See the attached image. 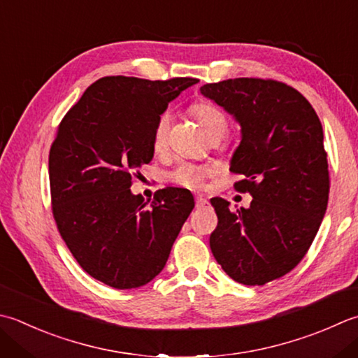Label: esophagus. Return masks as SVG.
<instances>
[{
	"instance_id": "esophagus-1",
	"label": "esophagus",
	"mask_w": 358,
	"mask_h": 358,
	"mask_svg": "<svg viewBox=\"0 0 358 358\" xmlns=\"http://www.w3.org/2000/svg\"><path fill=\"white\" fill-rule=\"evenodd\" d=\"M205 205H208L206 199H203V197H197V199H195V206H197V208H203Z\"/></svg>"
}]
</instances>
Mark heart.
Masks as SVG:
<instances>
[{
    "label": "heart",
    "mask_w": 358,
    "mask_h": 358,
    "mask_svg": "<svg viewBox=\"0 0 358 358\" xmlns=\"http://www.w3.org/2000/svg\"><path fill=\"white\" fill-rule=\"evenodd\" d=\"M192 113L197 116V119L201 124L203 130L206 131L208 136L213 135H222L225 136L228 131V119L225 113L215 105L209 102H200L195 103L192 107ZM169 129H171V115L167 111H163L155 121L153 125V147L157 150H161L167 143V136H169ZM206 175V169L201 166L189 164V163H181L173 171L169 172L171 181L177 183L180 186L186 187H197L201 185L203 178Z\"/></svg>",
    "instance_id": "b5f03b06"
}]
</instances>
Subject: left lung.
<instances>
[{
  "label": "left lung",
  "instance_id": "8db88e82",
  "mask_svg": "<svg viewBox=\"0 0 358 358\" xmlns=\"http://www.w3.org/2000/svg\"><path fill=\"white\" fill-rule=\"evenodd\" d=\"M200 93L239 122L241 144L229 171L243 175L236 191L253 197L250 208L236 211L229 201L211 199L219 223L209 247L234 281L264 285L296 267L323 222V127L309 101L282 82L239 77L206 83Z\"/></svg>",
  "mask_w": 358,
  "mask_h": 358
}]
</instances>
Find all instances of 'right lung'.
Here are the masks:
<instances>
[{"label": "right lung", "mask_w": 358, "mask_h": 358, "mask_svg": "<svg viewBox=\"0 0 358 358\" xmlns=\"http://www.w3.org/2000/svg\"><path fill=\"white\" fill-rule=\"evenodd\" d=\"M197 82L102 77L59 125L49 150L54 219L80 267L113 289L150 282L194 209L186 189H161L144 201L130 186L153 158L157 117Z\"/></svg>", "instance_id": "right-lung-1"}]
</instances>
